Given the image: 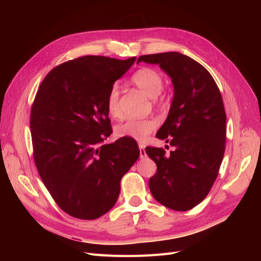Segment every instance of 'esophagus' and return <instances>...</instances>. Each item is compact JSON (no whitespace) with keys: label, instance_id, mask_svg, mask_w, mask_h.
Returning a JSON list of instances; mask_svg holds the SVG:
<instances>
[{"label":"esophagus","instance_id":"1","mask_svg":"<svg viewBox=\"0 0 261 261\" xmlns=\"http://www.w3.org/2000/svg\"><path fill=\"white\" fill-rule=\"evenodd\" d=\"M139 154H140V158H146L147 153L145 151V145L143 144H139Z\"/></svg>","mask_w":261,"mask_h":261}]
</instances>
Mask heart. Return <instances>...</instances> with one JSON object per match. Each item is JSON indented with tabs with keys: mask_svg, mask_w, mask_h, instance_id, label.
<instances>
[{
	"mask_svg": "<svg viewBox=\"0 0 261 261\" xmlns=\"http://www.w3.org/2000/svg\"><path fill=\"white\" fill-rule=\"evenodd\" d=\"M132 82L138 86L148 97L154 100H160L161 90L163 87V76L152 67H143L138 69L132 76ZM120 87L113 85L109 90L107 97V109L112 117H120ZM158 126L154 118H128L125 122L116 126V134L118 136L130 137L137 140H144L150 135Z\"/></svg>",
	"mask_w": 261,
	"mask_h": 261,
	"instance_id": "b5f03b06",
	"label": "heart"
}]
</instances>
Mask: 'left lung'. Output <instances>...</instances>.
I'll use <instances>...</instances> for the list:
<instances>
[{
  "mask_svg": "<svg viewBox=\"0 0 261 261\" xmlns=\"http://www.w3.org/2000/svg\"><path fill=\"white\" fill-rule=\"evenodd\" d=\"M144 61L169 74L174 86L167 121L156 137L165 139L174 151L146 147L156 164L149 178L154 199L176 211L200 203L215 183L225 150L226 114L215 80L198 62L178 52L141 55Z\"/></svg>",
  "mask_w": 261,
  "mask_h": 261,
  "instance_id": "1",
  "label": "left lung"
}]
</instances>
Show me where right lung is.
<instances>
[{
  "mask_svg": "<svg viewBox=\"0 0 261 261\" xmlns=\"http://www.w3.org/2000/svg\"><path fill=\"white\" fill-rule=\"evenodd\" d=\"M135 60L86 55L64 62L50 70L36 93L30 112L34 160L54 201L74 218L106 215L139 156L130 137L101 145L112 134L109 90Z\"/></svg>",
  "mask_w": 261,
  "mask_h": 261,
  "instance_id": "obj_1",
  "label": "right lung"
}]
</instances>
